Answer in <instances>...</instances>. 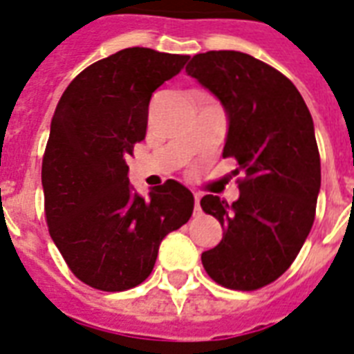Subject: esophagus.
<instances>
[{"instance_id": "esophagus-1", "label": "esophagus", "mask_w": 354, "mask_h": 354, "mask_svg": "<svg viewBox=\"0 0 354 354\" xmlns=\"http://www.w3.org/2000/svg\"><path fill=\"white\" fill-rule=\"evenodd\" d=\"M200 213V194L194 193V215Z\"/></svg>"}]
</instances>
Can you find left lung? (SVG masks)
Segmentation results:
<instances>
[{
    "instance_id": "obj_1",
    "label": "left lung",
    "mask_w": 354,
    "mask_h": 354,
    "mask_svg": "<svg viewBox=\"0 0 354 354\" xmlns=\"http://www.w3.org/2000/svg\"><path fill=\"white\" fill-rule=\"evenodd\" d=\"M185 73L221 101L222 156L244 174L233 204L213 194L200 200L224 230L202 264L218 285L257 290L285 274L313 227L322 185L313 118L285 75L246 53H200Z\"/></svg>"
}]
</instances>
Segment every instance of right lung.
I'll return each mask as SVG.
<instances>
[{
    "label": "right lung",
    "instance_id": "add662e5",
    "mask_svg": "<svg viewBox=\"0 0 354 354\" xmlns=\"http://www.w3.org/2000/svg\"><path fill=\"white\" fill-rule=\"evenodd\" d=\"M187 55L128 47L91 64L58 101L41 161L49 235L82 283L121 292L143 283L161 241L193 215V193L169 180L139 196L127 158L145 139L150 97Z\"/></svg>",
    "mask_w": 354,
    "mask_h": 354
}]
</instances>
